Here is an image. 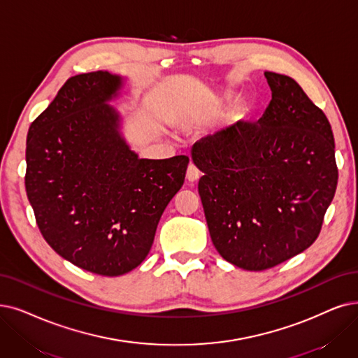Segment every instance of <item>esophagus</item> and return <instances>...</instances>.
<instances>
[{
	"label": "esophagus",
	"instance_id": "obj_1",
	"mask_svg": "<svg viewBox=\"0 0 358 358\" xmlns=\"http://www.w3.org/2000/svg\"><path fill=\"white\" fill-rule=\"evenodd\" d=\"M187 179L189 182H196L199 179V170L195 164H189L187 169Z\"/></svg>",
	"mask_w": 358,
	"mask_h": 358
}]
</instances>
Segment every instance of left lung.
I'll list each match as a JSON object with an SVG mask.
<instances>
[{
    "instance_id": "8db88e82",
    "label": "left lung",
    "mask_w": 358,
    "mask_h": 358,
    "mask_svg": "<svg viewBox=\"0 0 358 358\" xmlns=\"http://www.w3.org/2000/svg\"><path fill=\"white\" fill-rule=\"evenodd\" d=\"M263 117L195 142L198 192L219 254L260 271L307 250L332 203L338 167L326 114L289 76L266 71Z\"/></svg>"
}]
</instances>
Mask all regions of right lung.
Masks as SVG:
<instances>
[{
    "label": "right lung",
    "instance_id": "add662e5",
    "mask_svg": "<svg viewBox=\"0 0 358 358\" xmlns=\"http://www.w3.org/2000/svg\"><path fill=\"white\" fill-rule=\"evenodd\" d=\"M122 78L91 71L67 79L32 122L24 187L36 224L63 259L120 276L148 255L157 224L182 188L189 159H139L107 101Z\"/></svg>",
    "mask_w": 358,
    "mask_h": 358
}]
</instances>
